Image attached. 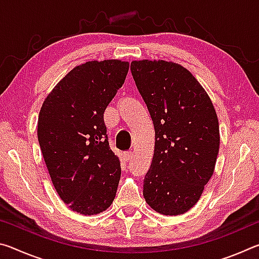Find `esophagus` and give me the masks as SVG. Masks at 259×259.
I'll return each instance as SVG.
<instances>
[{
	"label": "esophagus",
	"mask_w": 259,
	"mask_h": 259,
	"mask_svg": "<svg viewBox=\"0 0 259 259\" xmlns=\"http://www.w3.org/2000/svg\"><path fill=\"white\" fill-rule=\"evenodd\" d=\"M133 155H134V152L133 151H125L124 153H123V156H124V160L128 162L131 157H133Z\"/></svg>",
	"instance_id": "obj_1"
}]
</instances>
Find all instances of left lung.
Here are the masks:
<instances>
[{
	"mask_svg": "<svg viewBox=\"0 0 259 259\" xmlns=\"http://www.w3.org/2000/svg\"><path fill=\"white\" fill-rule=\"evenodd\" d=\"M130 69L155 130L144 198L162 214H182L198 202L213 174L219 151L216 111L203 88L181 65L139 60Z\"/></svg>",
	"mask_w": 259,
	"mask_h": 259,
	"instance_id": "left-lung-1",
	"label": "left lung"
}]
</instances>
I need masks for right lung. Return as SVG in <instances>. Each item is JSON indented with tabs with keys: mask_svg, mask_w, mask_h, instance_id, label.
Instances as JSON below:
<instances>
[{
	"mask_svg": "<svg viewBox=\"0 0 259 259\" xmlns=\"http://www.w3.org/2000/svg\"><path fill=\"white\" fill-rule=\"evenodd\" d=\"M128 71L126 61H88L72 69L42 105L37 138L43 159L73 211L103 212L115 198L121 165L109 147L104 112Z\"/></svg>",
	"mask_w": 259,
	"mask_h": 259,
	"instance_id": "add662e5",
	"label": "right lung"
}]
</instances>
